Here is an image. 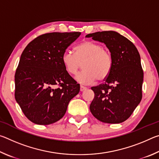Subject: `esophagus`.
<instances>
[{"instance_id": "obj_1", "label": "esophagus", "mask_w": 159, "mask_h": 159, "mask_svg": "<svg viewBox=\"0 0 159 159\" xmlns=\"http://www.w3.org/2000/svg\"><path fill=\"white\" fill-rule=\"evenodd\" d=\"M80 91H84V90H87V88L85 87V86H83V85H80Z\"/></svg>"}]
</instances>
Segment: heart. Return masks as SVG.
Segmentation results:
<instances>
[{"mask_svg": "<svg viewBox=\"0 0 159 159\" xmlns=\"http://www.w3.org/2000/svg\"><path fill=\"white\" fill-rule=\"evenodd\" d=\"M61 61L66 71L71 76H76L80 70L84 69L77 80L83 84L93 83L98 79L103 81L109 76L113 67V59L108 49L97 43L85 41L74 48V55L64 52Z\"/></svg>", "mask_w": 159, "mask_h": 159, "instance_id": "obj_1", "label": "heart"}]
</instances>
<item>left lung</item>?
<instances>
[{
    "instance_id": "obj_1",
    "label": "left lung",
    "mask_w": 159,
    "mask_h": 159,
    "mask_svg": "<svg viewBox=\"0 0 159 159\" xmlns=\"http://www.w3.org/2000/svg\"><path fill=\"white\" fill-rule=\"evenodd\" d=\"M85 36L104 43L113 59L111 71L104 83L91 88L95 98L90 111L103 123H122L130 116L142 98L144 72L140 56L133 43L116 31H99Z\"/></svg>"
}]
</instances>
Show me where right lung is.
<instances>
[{
    "mask_svg": "<svg viewBox=\"0 0 159 159\" xmlns=\"http://www.w3.org/2000/svg\"><path fill=\"white\" fill-rule=\"evenodd\" d=\"M80 32H52L36 37L21 53L15 75V98L29 120L58 121L80 85L66 71L61 56Z\"/></svg>",
    "mask_w": 159,
    "mask_h": 159,
    "instance_id": "add662e5",
    "label": "right lung"
}]
</instances>
